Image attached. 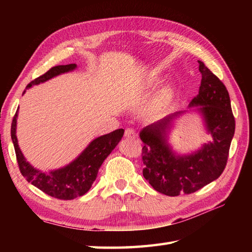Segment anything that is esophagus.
I'll list each match as a JSON object with an SVG mask.
<instances>
[{"instance_id": "obj_1", "label": "esophagus", "mask_w": 252, "mask_h": 252, "mask_svg": "<svg viewBox=\"0 0 252 252\" xmlns=\"http://www.w3.org/2000/svg\"><path fill=\"white\" fill-rule=\"evenodd\" d=\"M125 137L126 138H135V131L133 129H126L125 131Z\"/></svg>"}]
</instances>
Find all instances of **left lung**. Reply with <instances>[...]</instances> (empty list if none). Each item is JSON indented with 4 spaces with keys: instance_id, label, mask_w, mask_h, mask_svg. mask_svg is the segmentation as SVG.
<instances>
[{
    "instance_id": "1",
    "label": "left lung",
    "mask_w": 252,
    "mask_h": 252,
    "mask_svg": "<svg viewBox=\"0 0 252 252\" xmlns=\"http://www.w3.org/2000/svg\"><path fill=\"white\" fill-rule=\"evenodd\" d=\"M199 63V92L189 110L176 111L140 132L143 146V175L154 189L167 196L191 194L217 180L225 168L235 133V119L227 90L220 79ZM187 112H197L213 141L189 154L173 151L168 134L174 121Z\"/></svg>"
}]
</instances>
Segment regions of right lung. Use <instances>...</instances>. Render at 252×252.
<instances>
[{"mask_svg": "<svg viewBox=\"0 0 252 252\" xmlns=\"http://www.w3.org/2000/svg\"><path fill=\"white\" fill-rule=\"evenodd\" d=\"M74 69H77L76 63L55 66L44 74H42L41 77L31 81L27 85V88L29 89L33 85L44 83L60 74L73 71ZM17 118L18 109L16 111L12 122L10 135H12L21 174L32 185L44 191L45 194L63 200H70L73 198L83 196L85 192L89 191L96 180L100 165L116 148L125 133L123 129H118L108 134L96 137L71 162L55 170L42 171L34 168L27 161L23 152L19 148L17 135H16Z\"/></svg>", "mask_w": 252, "mask_h": 252, "instance_id": "add662e5", "label": "right lung"}]
</instances>
